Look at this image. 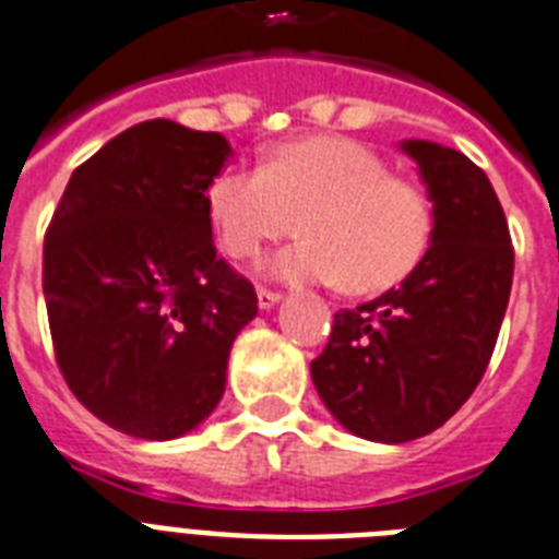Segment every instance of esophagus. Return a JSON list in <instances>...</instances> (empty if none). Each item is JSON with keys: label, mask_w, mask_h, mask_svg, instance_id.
Returning <instances> with one entry per match:
<instances>
[{"label": "esophagus", "mask_w": 559, "mask_h": 559, "mask_svg": "<svg viewBox=\"0 0 559 559\" xmlns=\"http://www.w3.org/2000/svg\"><path fill=\"white\" fill-rule=\"evenodd\" d=\"M257 297H259V306H262V309H271V306H276V302L283 300V292H276V288H267V285H259Z\"/></svg>", "instance_id": "esophagus-1"}]
</instances>
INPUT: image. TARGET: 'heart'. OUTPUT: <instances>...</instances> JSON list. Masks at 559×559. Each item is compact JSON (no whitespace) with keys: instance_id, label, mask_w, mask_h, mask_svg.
Here are the masks:
<instances>
[{"instance_id":"obj_1","label":"heart","mask_w":559,"mask_h":559,"mask_svg":"<svg viewBox=\"0 0 559 559\" xmlns=\"http://www.w3.org/2000/svg\"><path fill=\"white\" fill-rule=\"evenodd\" d=\"M206 212L233 259L259 257L300 215L302 236L271 271L294 283H341L353 294L405 283L437 227L426 186L391 175L379 154L341 136L283 142L262 166L221 171L206 186Z\"/></svg>"}]
</instances>
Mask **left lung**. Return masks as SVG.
Returning <instances> with one entry per match:
<instances>
[{
    "mask_svg": "<svg viewBox=\"0 0 559 559\" xmlns=\"http://www.w3.org/2000/svg\"><path fill=\"white\" fill-rule=\"evenodd\" d=\"M435 201V241L402 285L335 311L311 361L341 426L379 443L431 435L490 365L513 285V241L496 189L461 151L405 142Z\"/></svg>",
    "mask_w": 559,
    "mask_h": 559,
    "instance_id": "obj_1",
    "label": "left lung"
}]
</instances>
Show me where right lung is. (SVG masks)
<instances>
[{"mask_svg": "<svg viewBox=\"0 0 559 559\" xmlns=\"http://www.w3.org/2000/svg\"><path fill=\"white\" fill-rule=\"evenodd\" d=\"M230 157L221 133L133 124L72 171L43 241L55 361L90 414L171 440L215 411L248 276L212 241L206 186Z\"/></svg>", "mask_w": 559, "mask_h": 559, "instance_id": "add662e5", "label": "right lung"}]
</instances>
